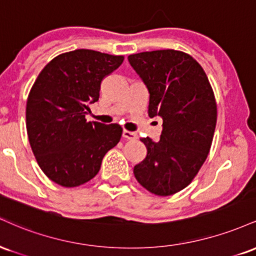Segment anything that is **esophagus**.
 I'll return each instance as SVG.
<instances>
[{"label": "esophagus", "mask_w": 256, "mask_h": 256, "mask_svg": "<svg viewBox=\"0 0 256 256\" xmlns=\"http://www.w3.org/2000/svg\"><path fill=\"white\" fill-rule=\"evenodd\" d=\"M122 137L126 138V140H137V134H134V132L132 131H128V130H124L122 131Z\"/></svg>", "instance_id": "obj_1"}]
</instances>
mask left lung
<instances>
[{"label": "left lung", "mask_w": 256, "mask_h": 256, "mask_svg": "<svg viewBox=\"0 0 256 256\" xmlns=\"http://www.w3.org/2000/svg\"><path fill=\"white\" fill-rule=\"evenodd\" d=\"M128 62L148 89V116L164 122L160 140H140L146 156L134 166V177L155 195H172L192 183L210 152L216 125L213 90L204 68L183 52H140Z\"/></svg>", "instance_id": "8db88e82"}]
</instances>
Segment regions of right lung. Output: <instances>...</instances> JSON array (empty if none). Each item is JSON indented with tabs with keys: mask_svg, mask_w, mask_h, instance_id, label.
<instances>
[{
	"mask_svg": "<svg viewBox=\"0 0 256 256\" xmlns=\"http://www.w3.org/2000/svg\"><path fill=\"white\" fill-rule=\"evenodd\" d=\"M124 56L78 49L58 55L40 73L26 104V128L40 170L58 185L73 188L98 174L102 158L118 144L122 128L86 122L98 101L101 82Z\"/></svg>",
	"mask_w": 256,
	"mask_h": 256,
	"instance_id": "right-lung-1",
	"label": "right lung"
}]
</instances>
